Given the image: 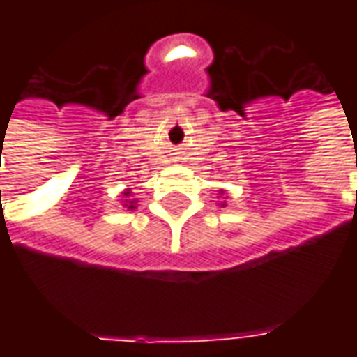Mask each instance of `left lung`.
Instances as JSON below:
<instances>
[{
  "label": "left lung",
  "mask_w": 357,
  "mask_h": 357,
  "mask_svg": "<svg viewBox=\"0 0 357 357\" xmlns=\"http://www.w3.org/2000/svg\"><path fill=\"white\" fill-rule=\"evenodd\" d=\"M224 195H225V191H224V189H222V191H220V197H222V199H225ZM220 206H222V208H224V206H227V202L222 201V202H220Z\"/></svg>",
  "instance_id": "obj_1"
}]
</instances>
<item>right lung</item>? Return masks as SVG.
<instances>
[{
	"instance_id": "add662e5",
	"label": "right lung",
	"mask_w": 357,
	"mask_h": 357,
	"mask_svg": "<svg viewBox=\"0 0 357 357\" xmlns=\"http://www.w3.org/2000/svg\"><path fill=\"white\" fill-rule=\"evenodd\" d=\"M122 195L126 197L124 208H128V210L137 208V201H135V199H130V197H132V189H124V191H122Z\"/></svg>"
}]
</instances>
